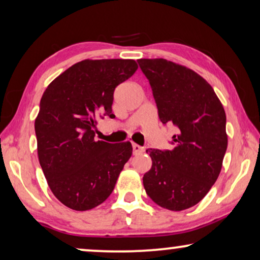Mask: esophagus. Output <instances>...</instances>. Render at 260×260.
<instances>
[{
    "label": "esophagus",
    "instance_id": "esophagus-1",
    "mask_svg": "<svg viewBox=\"0 0 260 260\" xmlns=\"http://www.w3.org/2000/svg\"><path fill=\"white\" fill-rule=\"evenodd\" d=\"M143 147H141V145H138V144H133V152H134V155H137V154H141V152H143Z\"/></svg>",
    "mask_w": 260,
    "mask_h": 260
}]
</instances>
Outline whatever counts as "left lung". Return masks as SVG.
<instances>
[{
    "instance_id": "8db88e82",
    "label": "left lung",
    "mask_w": 260,
    "mask_h": 260,
    "mask_svg": "<svg viewBox=\"0 0 260 260\" xmlns=\"http://www.w3.org/2000/svg\"><path fill=\"white\" fill-rule=\"evenodd\" d=\"M163 124L176 126L172 150L150 149L144 189L155 204L183 211L218 179L227 149L226 113L214 90L193 70L166 59H138Z\"/></svg>"
}]
</instances>
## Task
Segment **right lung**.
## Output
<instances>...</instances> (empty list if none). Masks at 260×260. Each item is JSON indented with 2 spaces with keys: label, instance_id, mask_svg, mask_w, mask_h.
Segmentation results:
<instances>
[{
  "label": "right lung",
  "instance_id": "obj_1",
  "mask_svg": "<svg viewBox=\"0 0 260 260\" xmlns=\"http://www.w3.org/2000/svg\"><path fill=\"white\" fill-rule=\"evenodd\" d=\"M138 69L131 59L83 60L48 85L35 119L39 162L52 193L74 211H88L112 193L133 154L130 142L94 140L103 116L112 117L115 88Z\"/></svg>",
  "mask_w": 260,
  "mask_h": 260
}]
</instances>
